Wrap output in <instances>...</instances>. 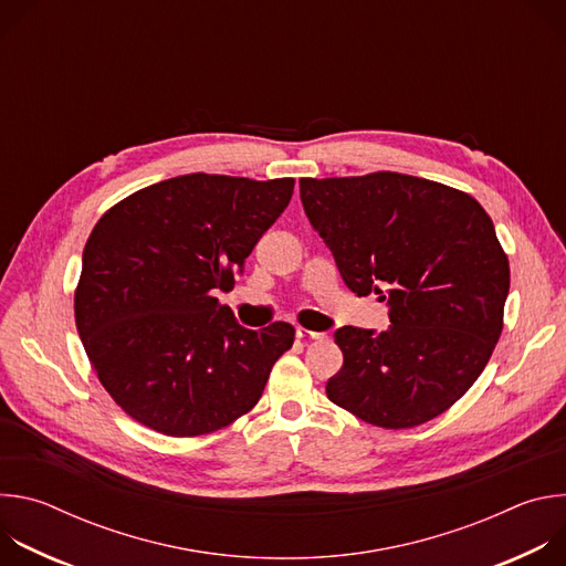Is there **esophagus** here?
I'll list each match as a JSON object with an SVG mask.
<instances>
[{
  "label": "esophagus",
  "mask_w": 566,
  "mask_h": 566,
  "mask_svg": "<svg viewBox=\"0 0 566 566\" xmlns=\"http://www.w3.org/2000/svg\"><path fill=\"white\" fill-rule=\"evenodd\" d=\"M295 336H297V338H302V340H325V338H327V334L308 332V329H302V327H297V329H295Z\"/></svg>",
  "instance_id": "esophagus-1"
}]
</instances>
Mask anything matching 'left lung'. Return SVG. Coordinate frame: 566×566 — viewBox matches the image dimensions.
<instances>
[{
  "instance_id": "obj_1",
  "label": "left lung",
  "mask_w": 566,
  "mask_h": 566,
  "mask_svg": "<svg viewBox=\"0 0 566 566\" xmlns=\"http://www.w3.org/2000/svg\"><path fill=\"white\" fill-rule=\"evenodd\" d=\"M300 199L345 284L389 306L385 332L334 334L345 360L329 400L387 430L439 417L502 336L511 269L491 217L465 192L398 172L302 179Z\"/></svg>"
}]
</instances>
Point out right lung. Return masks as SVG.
<instances>
[{"label": "right lung", "mask_w": 566, "mask_h": 566, "mask_svg": "<svg viewBox=\"0 0 566 566\" xmlns=\"http://www.w3.org/2000/svg\"><path fill=\"white\" fill-rule=\"evenodd\" d=\"M293 179L184 175L143 188L94 226L75 327L118 406L168 437H199L255 408L295 329L241 327L230 291L284 212Z\"/></svg>", "instance_id": "right-lung-1"}]
</instances>
